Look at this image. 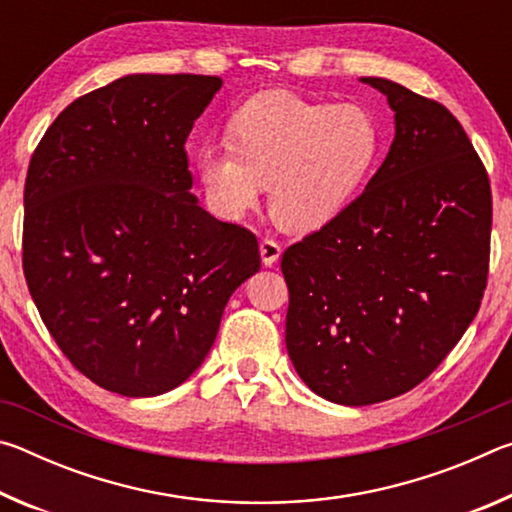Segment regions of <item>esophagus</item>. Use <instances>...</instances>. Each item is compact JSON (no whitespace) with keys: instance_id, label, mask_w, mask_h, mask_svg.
<instances>
[{"instance_id":"esophagus-1","label":"esophagus","mask_w":512,"mask_h":512,"mask_svg":"<svg viewBox=\"0 0 512 512\" xmlns=\"http://www.w3.org/2000/svg\"><path fill=\"white\" fill-rule=\"evenodd\" d=\"M259 255H262L264 266H273L282 255V248L273 239H262V244H259Z\"/></svg>"}]
</instances>
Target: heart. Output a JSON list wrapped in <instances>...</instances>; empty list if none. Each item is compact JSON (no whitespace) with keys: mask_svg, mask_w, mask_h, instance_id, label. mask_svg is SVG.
<instances>
[{"mask_svg":"<svg viewBox=\"0 0 512 512\" xmlns=\"http://www.w3.org/2000/svg\"><path fill=\"white\" fill-rule=\"evenodd\" d=\"M230 142L198 151L207 201L225 219H239L268 186L273 221L289 232L332 223L384 149V135L361 103H320L275 90L248 99L230 124Z\"/></svg>","mask_w":512,"mask_h":512,"instance_id":"obj_1","label":"heart"}]
</instances>
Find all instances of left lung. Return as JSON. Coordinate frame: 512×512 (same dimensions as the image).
I'll list each match as a JSON object with an SVG mask.
<instances>
[{"instance_id": "1", "label": "left lung", "mask_w": 512, "mask_h": 512, "mask_svg": "<svg viewBox=\"0 0 512 512\" xmlns=\"http://www.w3.org/2000/svg\"><path fill=\"white\" fill-rule=\"evenodd\" d=\"M395 112L375 176L332 223L284 250L287 350L325 400L366 406L418 386L461 341L488 282V173L458 119L366 76Z\"/></svg>"}]
</instances>
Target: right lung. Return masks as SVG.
<instances>
[{
	"label": "right lung",
	"mask_w": 512,
	"mask_h": 512,
	"mask_svg": "<svg viewBox=\"0 0 512 512\" xmlns=\"http://www.w3.org/2000/svg\"><path fill=\"white\" fill-rule=\"evenodd\" d=\"M219 76L128 74L60 112L24 185L22 264L65 357L106 391L153 397L194 375L253 232L192 194L185 142Z\"/></svg>",
	"instance_id": "obj_1"
}]
</instances>
